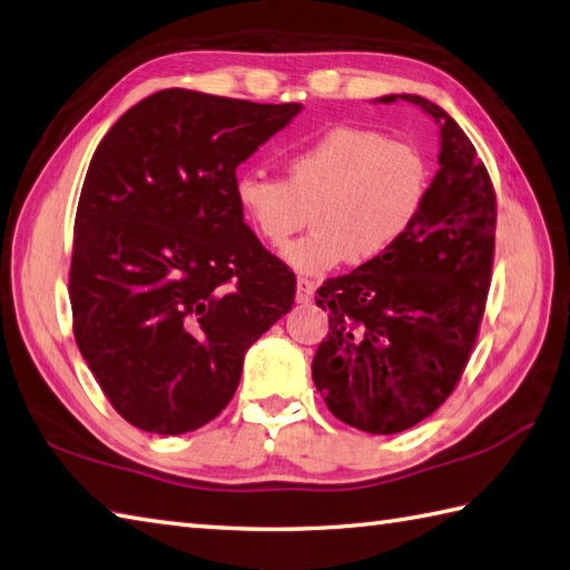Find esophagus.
I'll return each instance as SVG.
<instances>
[{"instance_id": "obj_1", "label": "esophagus", "mask_w": 570, "mask_h": 570, "mask_svg": "<svg viewBox=\"0 0 570 570\" xmlns=\"http://www.w3.org/2000/svg\"><path fill=\"white\" fill-rule=\"evenodd\" d=\"M314 292H316V282H311V278H298L296 282L298 304H311V301H314Z\"/></svg>"}]
</instances>
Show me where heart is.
<instances>
[{
    "label": "heart",
    "mask_w": 570,
    "mask_h": 570,
    "mask_svg": "<svg viewBox=\"0 0 570 570\" xmlns=\"http://www.w3.org/2000/svg\"><path fill=\"white\" fill-rule=\"evenodd\" d=\"M286 180L239 170L232 197L242 219L272 247L304 227L284 262L301 274H323L351 262L367 266L393 252L415 225L430 193V167L417 148L381 132L338 126L284 153Z\"/></svg>",
    "instance_id": "obj_1"
}]
</instances>
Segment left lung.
<instances>
[{"mask_svg": "<svg viewBox=\"0 0 570 570\" xmlns=\"http://www.w3.org/2000/svg\"><path fill=\"white\" fill-rule=\"evenodd\" d=\"M407 100L440 126V170L412 229L381 262L328 278V311L311 375L345 425L371 434L415 428L450 397L470 361L492 282L497 203L472 140L432 100Z\"/></svg>", "mask_w": 570, "mask_h": 570, "instance_id": "obj_1", "label": "left lung"}]
</instances>
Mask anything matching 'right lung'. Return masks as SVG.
<instances>
[{"label": "right lung", "mask_w": 570, "mask_h": 570, "mask_svg": "<svg viewBox=\"0 0 570 570\" xmlns=\"http://www.w3.org/2000/svg\"><path fill=\"white\" fill-rule=\"evenodd\" d=\"M301 108L165 88L96 148L73 227V333L130 425L215 420L252 343L292 308L296 278L244 225L232 180Z\"/></svg>", "instance_id": "1"}]
</instances>
